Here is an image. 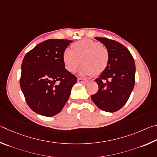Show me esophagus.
Here are the masks:
<instances>
[{"label": "esophagus", "mask_w": 157, "mask_h": 157, "mask_svg": "<svg viewBox=\"0 0 157 157\" xmlns=\"http://www.w3.org/2000/svg\"><path fill=\"white\" fill-rule=\"evenodd\" d=\"M77 81H78V83H86V82H87V79H85L83 78H78Z\"/></svg>", "instance_id": "1"}]
</instances>
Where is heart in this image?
<instances>
[{
  "label": "heart",
  "instance_id": "heart-1",
  "mask_svg": "<svg viewBox=\"0 0 157 157\" xmlns=\"http://www.w3.org/2000/svg\"><path fill=\"white\" fill-rule=\"evenodd\" d=\"M81 73L86 75L102 74L108 67L109 52L100 43L90 39L77 41L71 45V51L65 50L63 54V61L66 70L74 72L81 64Z\"/></svg>",
  "mask_w": 157,
  "mask_h": 157
}]
</instances>
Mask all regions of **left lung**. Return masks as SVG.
I'll list each match as a JSON object with an SVG mask.
<instances>
[{"instance_id": "1", "label": "left lung", "mask_w": 157, "mask_h": 157, "mask_svg": "<svg viewBox=\"0 0 157 157\" xmlns=\"http://www.w3.org/2000/svg\"><path fill=\"white\" fill-rule=\"evenodd\" d=\"M109 52L108 67L96 78L98 90L91 96L93 102L103 111L119 110L127 103L135 83V63L127 48L116 40L95 37Z\"/></svg>"}]
</instances>
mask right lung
<instances>
[{
    "mask_svg": "<svg viewBox=\"0 0 157 157\" xmlns=\"http://www.w3.org/2000/svg\"><path fill=\"white\" fill-rule=\"evenodd\" d=\"M73 40L49 39L25 54L20 86L26 103L36 113L52 117L61 111L76 77L65 68L63 54Z\"/></svg>",
    "mask_w": 157,
    "mask_h": 157,
    "instance_id": "obj_1",
    "label": "right lung"
}]
</instances>
